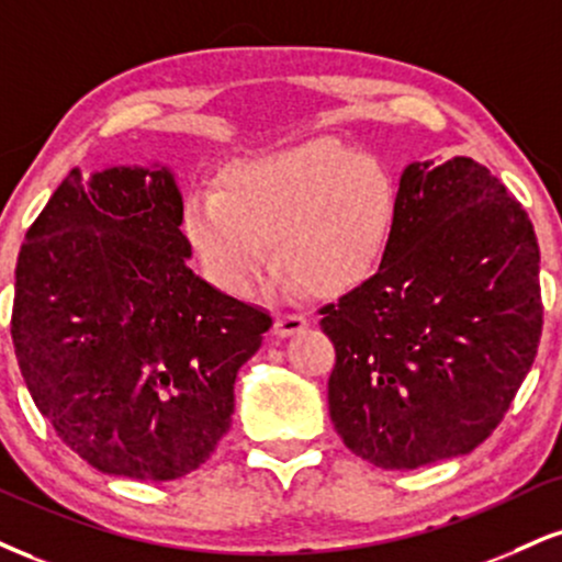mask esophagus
I'll use <instances>...</instances> for the list:
<instances>
[{
  "label": "esophagus",
  "instance_id": "obj_1",
  "mask_svg": "<svg viewBox=\"0 0 562 562\" xmlns=\"http://www.w3.org/2000/svg\"><path fill=\"white\" fill-rule=\"evenodd\" d=\"M303 327H306V316H301V314H277L272 329H274L277 337H290V335L301 333Z\"/></svg>",
  "mask_w": 562,
  "mask_h": 562
}]
</instances>
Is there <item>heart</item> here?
Wrapping results in <instances>:
<instances>
[{
    "label": "heart",
    "mask_w": 562,
    "mask_h": 562,
    "mask_svg": "<svg viewBox=\"0 0 562 562\" xmlns=\"http://www.w3.org/2000/svg\"><path fill=\"white\" fill-rule=\"evenodd\" d=\"M220 182L188 195L182 229L204 274L229 295L259 285L267 240L288 280L314 293L356 285L387 251L395 182L353 148L308 140L235 161Z\"/></svg>",
    "instance_id": "obj_1"
}]
</instances>
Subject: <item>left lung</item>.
<instances>
[{"label": "left lung", "mask_w": 562, "mask_h": 562, "mask_svg": "<svg viewBox=\"0 0 562 562\" xmlns=\"http://www.w3.org/2000/svg\"><path fill=\"white\" fill-rule=\"evenodd\" d=\"M319 314L348 450L380 469L465 456L503 422L542 337L529 214L474 159L414 161L380 269Z\"/></svg>", "instance_id": "left-lung-1"}]
</instances>
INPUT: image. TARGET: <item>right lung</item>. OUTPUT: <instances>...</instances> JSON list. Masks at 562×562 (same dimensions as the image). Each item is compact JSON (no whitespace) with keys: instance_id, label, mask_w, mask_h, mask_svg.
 <instances>
[{"instance_id":"obj_1","label":"right lung","mask_w":562,"mask_h":562,"mask_svg":"<svg viewBox=\"0 0 562 562\" xmlns=\"http://www.w3.org/2000/svg\"><path fill=\"white\" fill-rule=\"evenodd\" d=\"M170 167L72 170L15 267L12 346L25 387L88 465L170 482L227 435L235 376L272 327L188 267Z\"/></svg>"}]
</instances>
